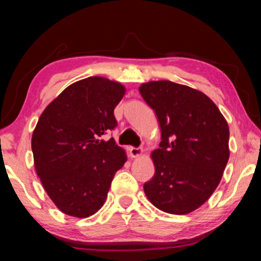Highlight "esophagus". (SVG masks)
<instances>
[{
  "mask_svg": "<svg viewBox=\"0 0 261 261\" xmlns=\"http://www.w3.org/2000/svg\"><path fill=\"white\" fill-rule=\"evenodd\" d=\"M129 153L131 158H138L140 155H143V148H136V147H129Z\"/></svg>",
  "mask_w": 261,
  "mask_h": 261,
  "instance_id": "esophagus-1",
  "label": "esophagus"
}]
</instances>
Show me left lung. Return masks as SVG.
I'll return each mask as SVG.
<instances>
[{
    "mask_svg": "<svg viewBox=\"0 0 261 261\" xmlns=\"http://www.w3.org/2000/svg\"><path fill=\"white\" fill-rule=\"evenodd\" d=\"M139 92L161 127L151 156L155 174L144 184L148 200L166 213H191L218 188L229 160V126L202 92L170 81L141 84Z\"/></svg>",
    "mask_w": 261,
    "mask_h": 261,
    "instance_id": "left-lung-1",
    "label": "left lung"
}]
</instances>
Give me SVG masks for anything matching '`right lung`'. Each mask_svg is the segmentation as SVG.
Here are the masks:
<instances>
[{
    "instance_id": "1",
    "label": "right lung",
    "mask_w": 261,
    "mask_h": 261,
    "mask_svg": "<svg viewBox=\"0 0 261 261\" xmlns=\"http://www.w3.org/2000/svg\"><path fill=\"white\" fill-rule=\"evenodd\" d=\"M125 87L105 77L68 86L43 110L32 135L35 171L62 213L85 219L103 206L115 173L126 161L114 138V109Z\"/></svg>"
}]
</instances>
